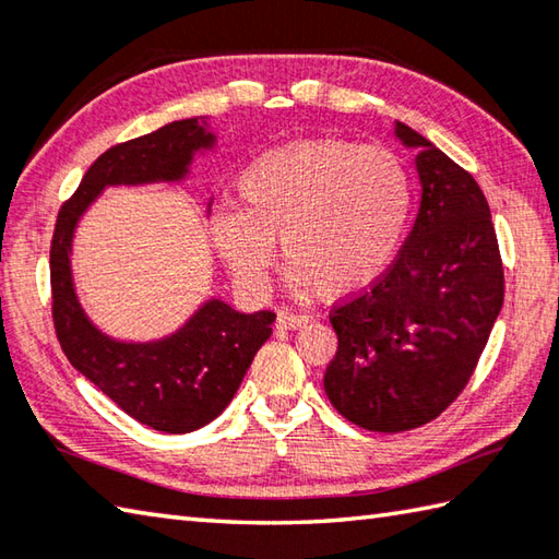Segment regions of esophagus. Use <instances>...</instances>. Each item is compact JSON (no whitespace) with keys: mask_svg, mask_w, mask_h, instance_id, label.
<instances>
[{"mask_svg":"<svg viewBox=\"0 0 559 559\" xmlns=\"http://www.w3.org/2000/svg\"><path fill=\"white\" fill-rule=\"evenodd\" d=\"M307 323H309V316H304V313H294V311H280L277 313V329L297 331V329H304Z\"/></svg>","mask_w":559,"mask_h":559,"instance_id":"34e87169","label":"esophagus"}]
</instances>
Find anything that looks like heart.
Instances as JSON below:
<instances>
[{"instance_id": "heart-1", "label": "heart", "mask_w": 559, "mask_h": 559, "mask_svg": "<svg viewBox=\"0 0 559 559\" xmlns=\"http://www.w3.org/2000/svg\"><path fill=\"white\" fill-rule=\"evenodd\" d=\"M238 206L209 234L240 287H265L275 240L297 289L325 301L370 289L392 265L414 214V177L394 151L341 139L297 141L252 160Z\"/></svg>"}]
</instances>
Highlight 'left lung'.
<instances>
[{
	"mask_svg": "<svg viewBox=\"0 0 559 559\" xmlns=\"http://www.w3.org/2000/svg\"><path fill=\"white\" fill-rule=\"evenodd\" d=\"M420 204L394 265L333 311L338 353L323 377L350 424L402 433L455 402L475 372L503 304V267L487 197L467 170L406 123Z\"/></svg>",
	"mask_w": 559,
	"mask_h": 559,
	"instance_id": "1",
	"label": "left lung"
}]
</instances>
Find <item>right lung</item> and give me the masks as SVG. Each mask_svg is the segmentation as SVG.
Returning <instances> with one entry per match:
<instances>
[{"label":"right lung","instance_id":"right-lung-1","mask_svg":"<svg viewBox=\"0 0 559 559\" xmlns=\"http://www.w3.org/2000/svg\"><path fill=\"white\" fill-rule=\"evenodd\" d=\"M214 151L216 133L206 116L165 123L114 145L92 163L78 192L60 209L50 246L52 321L68 360L139 424L175 436L212 424L230 404L252 357L270 338L275 313H243L209 297L163 338H114L82 307L72 277V246L82 216L104 189L180 185L192 173L194 157ZM212 204L214 197H209L206 216Z\"/></svg>","mask_w":559,"mask_h":559}]
</instances>
